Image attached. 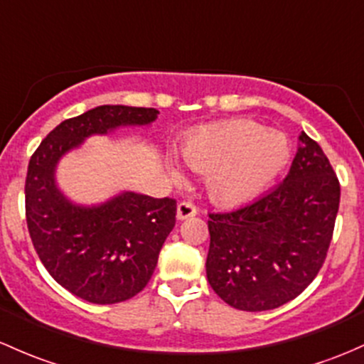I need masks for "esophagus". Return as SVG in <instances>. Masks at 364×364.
Wrapping results in <instances>:
<instances>
[{"label":"esophagus","instance_id":"1","mask_svg":"<svg viewBox=\"0 0 364 364\" xmlns=\"http://www.w3.org/2000/svg\"><path fill=\"white\" fill-rule=\"evenodd\" d=\"M198 213V208L193 204L192 200H183L178 204V218L179 220H186V218H192Z\"/></svg>","mask_w":364,"mask_h":364}]
</instances>
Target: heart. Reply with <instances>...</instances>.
I'll list each match as a JSON object with an SVG mask.
<instances>
[{"mask_svg":"<svg viewBox=\"0 0 364 364\" xmlns=\"http://www.w3.org/2000/svg\"><path fill=\"white\" fill-rule=\"evenodd\" d=\"M183 155L192 169L209 172L208 192L214 202L235 205L272 185L291 148L282 132L251 120H230L192 134Z\"/></svg>","mask_w":364,"mask_h":364,"instance_id":"1","label":"heart"}]
</instances>
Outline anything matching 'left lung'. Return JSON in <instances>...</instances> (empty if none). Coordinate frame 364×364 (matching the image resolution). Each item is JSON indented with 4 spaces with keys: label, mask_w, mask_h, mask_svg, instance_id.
Here are the masks:
<instances>
[{
    "label": "left lung",
    "mask_w": 364,
    "mask_h": 364,
    "mask_svg": "<svg viewBox=\"0 0 364 364\" xmlns=\"http://www.w3.org/2000/svg\"><path fill=\"white\" fill-rule=\"evenodd\" d=\"M291 169L246 205L209 213L205 272L233 309L259 312L296 298L326 259L340 183L319 144L305 132Z\"/></svg>",
    "instance_id": "left-lung-1"
}]
</instances>
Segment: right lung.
Instances as JSON below:
<instances>
[{
	"instance_id": "right-lung-1",
	"label": "right lung",
	"mask_w": 364,
	"mask_h": 364,
	"mask_svg": "<svg viewBox=\"0 0 364 364\" xmlns=\"http://www.w3.org/2000/svg\"><path fill=\"white\" fill-rule=\"evenodd\" d=\"M156 114L155 108L97 106L60 122L29 160L26 221L34 250L63 288L92 304H118L143 291L176 225V200L125 192L80 208L57 190L53 169L92 134L148 125Z\"/></svg>"
}]
</instances>
